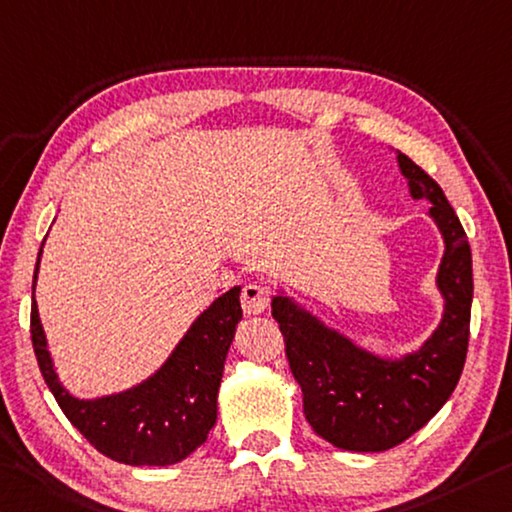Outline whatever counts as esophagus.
Returning a JSON list of instances; mask_svg holds the SVG:
<instances>
[{"mask_svg": "<svg viewBox=\"0 0 512 512\" xmlns=\"http://www.w3.org/2000/svg\"><path fill=\"white\" fill-rule=\"evenodd\" d=\"M271 303V294L262 282H246L241 289V305L246 314H259L264 312Z\"/></svg>", "mask_w": 512, "mask_h": 512, "instance_id": "obj_1", "label": "esophagus"}]
</instances>
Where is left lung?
I'll use <instances>...</instances> for the list:
<instances>
[{"label":"left lung","mask_w":512,"mask_h":512,"mask_svg":"<svg viewBox=\"0 0 512 512\" xmlns=\"http://www.w3.org/2000/svg\"><path fill=\"white\" fill-rule=\"evenodd\" d=\"M417 200L431 202L446 253L437 285L446 298L440 328L419 353L385 362L300 312L291 300H273V319L285 337V355L303 387L305 419L316 435L346 451H387L426 426L456 389L469 346L472 316V248L442 186L399 154Z\"/></svg>","instance_id":"left-lung-1"}]
</instances>
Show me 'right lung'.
I'll return each mask as SVG.
<instances>
[{
  "instance_id": "1",
  "label": "right lung",
  "mask_w": 512,
  "mask_h": 512,
  "mask_svg": "<svg viewBox=\"0 0 512 512\" xmlns=\"http://www.w3.org/2000/svg\"><path fill=\"white\" fill-rule=\"evenodd\" d=\"M239 294L241 287H234L214 300L150 380L97 401L72 399L59 385L34 300L31 344L40 373L63 415L104 456L125 465H175L191 456L216 424L225 355L241 321Z\"/></svg>"
}]
</instances>
